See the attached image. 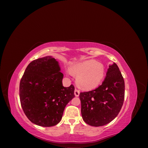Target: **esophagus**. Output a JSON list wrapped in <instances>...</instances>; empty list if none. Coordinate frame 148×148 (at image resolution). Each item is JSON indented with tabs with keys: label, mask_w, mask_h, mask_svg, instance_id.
Wrapping results in <instances>:
<instances>
[{
	"label": "esophagus",
	"mask_w": 148,
	"mask_h": 148,
	"mask_svg": "<svg viewBox=\"0 0 148 148\" xmlns=\"http://www.w3.org/2000/svg\"><path fill=\"white\" fill-rule=\"evenodd\" d=\"M75 95L76 97H78L79 95V89H77V88H76L75 89Z\"/></svg>",
	"instance_id": "obj_1"
}]
</instances>
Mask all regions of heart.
I'll return each instance as SVG.
<instances>
[{
  "mask_svg": "<svg viewBox=\"0 0 148 148\" xmlns=\"http://www.w3.org/2000/svg\"><path fill=\"white\" fill-rule=\"evenodd\" d=\"M70 72L77 78L78 87L89 90L99 86L104 78L106 70L102 63L95 60H88L75 64Z\"/></svg>",
  "mask_w": 148,
  "mask_h": 148,
  "instance_id": "1",
  "label": "heart"
}]
</instances>
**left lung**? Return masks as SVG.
<instances>
[{
  "label": "left lung",
  "mask_w": 148,
  "mask_h": 148,
  "mask_svg": "<svg viewBox=\"0 0 148 148\" xmlns=\"http://www.w3.org/2000/svg\"><path fill=\"white\" fill-rule=\"evenodd\" d=\"M125 98V82L116 64L109 66L102 84L95 89L79 94L83 120L93 127L110 123L122 109Z\"/></svg>",
  "instance_id": "8db88e82"
}]
</instances>
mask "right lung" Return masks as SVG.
<instances>
[{
  "label": "right lung",
  "mask_w": 148,
  "mask_h": 148,
  "mask_svg": "<svg viewBox=\"0 0 148 148\" xmlns=\"http://www.w3.org/2000/svg\"><path fill=\"white\" fill-rule=\"evenodd\" d=\"M58 62L47 56L33 60L20 83V99L31 122L52 127L60 122L66 104L75 97V87H64Z\"/></svg>",
  "instance_id": "1"
}]
</instances>
